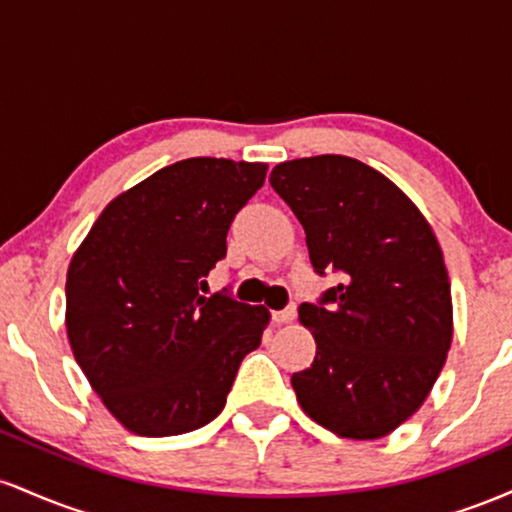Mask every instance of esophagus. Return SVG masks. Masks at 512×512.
I'll return each mask as SVG.
<instances>
[{"label": "esophagus", "instance_id": "esophagus-1", "mask_svg": "<svg viewBox=\"0 0 512 512\" xmlns=\"http://www.w3.org/2000/svg\"><path fill=\"white\" fill-rule=\"evenodd\" d=\"M293 317H296V305H286L284 310H274L272 313V320L276 325H289Z\"/></svg>", "mask_w": 512, "mask_h": 512}]
</instances>
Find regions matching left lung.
Listing matches in <instances>:
<instances>
[{"mask_svg":"<svg viewBox=\"0 0 512 512\" xmlns=\"http://www.w3.org/2000/svg\"><path fill=\"white\" fill-rule=\"evenodd\" d=\"M269 182L301 221L315 274L342 276L298 308L317 344L313 366L291 375L298 402L337 436L383 438L424 404L452 342L438 240L395 182L356 158H296Z\"/></svg>","mask_w":512,"mask_h":512,"instance_id":"1","label":"left lung"}]
</instances>
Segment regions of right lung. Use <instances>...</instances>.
Here are the masks:
<instances>
[{
    "mask_svg": "<svg viewBox=\"0 0 512 512\" xmlns=\"http://www.w3.org/2000/svg\"><path fill=\"white\" fill-rule=\"evenodd\" d=\"M264 163L185 158L115 197L67 272V337L110 414L137 436L207 426L240 361L262 342L264 305L204 296Z\"/></svg>",
    "mask_w": 512,
    "mask_h": 512,
    "instance_id": "1",
    "label": "right lung"
}]
</instances>
